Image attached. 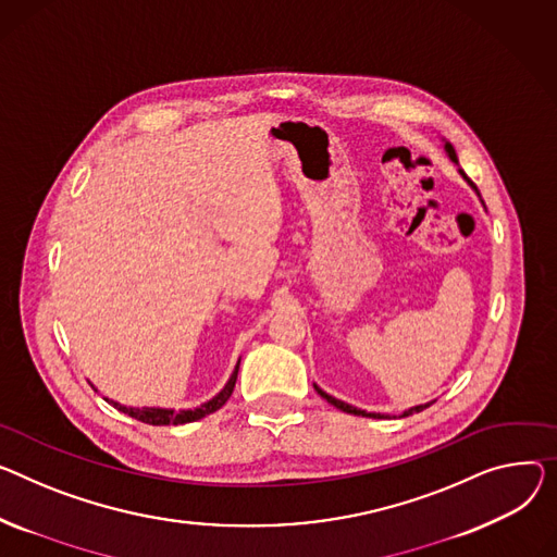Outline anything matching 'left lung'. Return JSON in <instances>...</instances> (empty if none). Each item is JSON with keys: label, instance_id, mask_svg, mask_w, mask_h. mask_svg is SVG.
Here are the masks:
<instances>
[{"label": "left lung", "instance_id": "1", "mask_svg": "<svg viewBox=\"0 0 557 557\" xmlns=\"http://www.w3.org/2000/svg\"><path fill=\"white\" fill-rule=\"evenodd\" d=\"M446 152H448V157L455 161V163H459L457 161V152H455V147L450 145V143H446ZM461 174H463V178L472 185V188L476 190V185L466 176V172L463 170H459ZM476 195H479V190H476ZM315 387V392L326 400V403H331L333 407H338V410H343V412H347V414H356V417H372V419H387V414H376V412H364V410H358V407H354V405H347V403H343V400H338V398H333V396H329L326 392H322L318 385H313ZM432 403H425V405H417V407H410V410L407 412H403V417H410V414H417V412H421V410H425V407H430Z\"/></svg>", "mask_w": 557, "mask_h": 557}]
</instances>
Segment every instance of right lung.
<instances>
[{
  "label": "right lung",
  "mask_w": 557,
  "mask_h": 557,
  "mask_svg": "<svg viewBox=\"0 0 557 557\" xmlns=\"http://www.w3.org/2000/svg\"><path fill=\"white\" fill-rule=\"evenodd\" d=\"M237 372H239V364L235 367V372H233L231 381L226 383V387L221 389L212 400H208L201 407H197V410L174 412V410H159V407H140V410H136V407H125V405L114 403V400H109V403L114 405V407H119V410L125 412L127 417H132L136 421H143V423H150V425H183V423H193V421H199V419L216 412L221 405H226V400L231 398V394L235 389Z\"/></svg>",
  "instance_id": "right-lung-1"
}]
</instances>
